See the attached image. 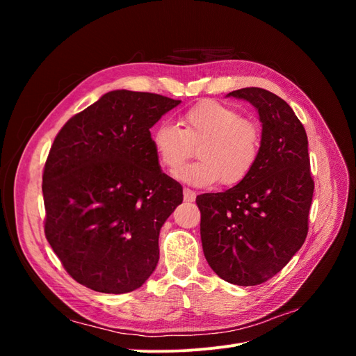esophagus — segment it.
<instances>
[{
    "label": "esophagus",
    "mask_w": 356,
    "mask_h": 356,
    "mask_svg": "<svg viewBox=\"0 0 356 356\" xmlns=\"http://www.w3.org/2000/svg\"><path fill=\"white\" fill-rule=\"evenodd\" d=\"M195 199H196V191L184 188V202H193Z\"/></svg>",
    "instance_id": "1"
}]
</instances>
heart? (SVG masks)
I'll return each instance as SVG.
<instances>
[{
	"mask_svg": "<svg viewBox=\"0 0 356 356\" xmlns=\"http://www.w3.org/2000/svg\"><path fill=\"white\" fill-rule=\"evenodd\" d=\"M153 147L160 165L175 170L194 154L200 160L175 172L188 184L203 187L220 181L239 184L255 168L261 152V127L251 118L218 101L207 99L182 113L178 127L160 124L154 129Z\"/></svg>",
	"mask_w": 356,
	"mask_h": 356,
	"instance_id": "1",
	"label": "heart"
}]
</instances>
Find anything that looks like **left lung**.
<instances>
[{
    "label": "left lung",
    "mask_w": 356,
    "mask_h": 356,
    "mask_svg": "<svg viewBox=\"0 0 356 356\" xmlns=\"http://www.w3.org/2000/svg\"><path fill=\"white\" fill-rule=\"evenodd\" d=\"M227 96L251 102L263 126L261 152L238 186L196 197L203 254L224 281L241 286L266 282L305 243L314 197L307 135L277 95L245 88Z\"/></svg>",
    "instance_id": "left-lung-1"
}]
</instances>
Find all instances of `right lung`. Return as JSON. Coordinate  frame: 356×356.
I'll return each instance as SVG.
<instances>
[{"label": "right lung", "mask_w": 356, "mask_h": 356, "mask_svg": "<svg viewBox=\"0 0 356 356\" xmlns=\"http://www.w3.org/2000/svg\"><path fill=\"white\" fill-rule=\"evenodd\" d=\"M179 102L113 90L56 135L42 172L44 233L74 281L124 294L154 272L182 187L161 172L149 129Z\"/></svg>", "instance_id": "add662e5"}]
</instances>
